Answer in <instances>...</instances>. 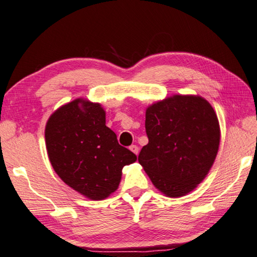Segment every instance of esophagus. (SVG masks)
Instances as JSON below:
<instances>
[{
	"instance_id": "1",
	"label": "esophagus",
	"mask_w": 257,
	"mask_h": 257,
	"mask_svg": "<svg viewBox=\"0 0 257 257\" xmlns=\"http://www.w3.org/2000/svg\"><path fill=\"white\" fill-rule=\"evenodd\" d=\"M129 149H130V151H132L134 154H136V155H138L139 148H138V146H136V145H132V146L129 147Z\"/></svg>"
}]
</instances>
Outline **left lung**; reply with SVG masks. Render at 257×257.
I'll use <instances>...</instances> for the list:
<instances>
[{
	"label": "left lung",
	"instance_id": "1",
	"mask_svg": "<svg viewBox=\"0 0 257 257\" xmlns=\"http://www.w3.org/2000/svg\"><path fill=\"white\" fill-rule=\"evenodd\" d=\"M148 144L138 162L155 188L170 198L197 188L216 160L220 127L209 102L200 95L176 94L146 109Z\"/></svg>",
	"mask_w": 257,
	"mask_h": 257
}]
</instances>
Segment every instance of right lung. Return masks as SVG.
I'll return each instance as SVG.
<instances>
[{
	"instance_id": "obj_1",
	"label": "right lung",
	"mask_w": 257,
	"mask_h": 257,
	"mask_svg": "<svg viewBox=\"0 0 257 257\" xmlns=\"http://www.w3.org/2000/svg\"><path fill=\"white\" fill-rule=\"evenodd\" d=\"M45 139L57 175L91 200H104L112 194L119 186L123 166L137 161L105 125L101 104L82 97L62 105L49 116Z\"/></svg>"
}]
</instances>
